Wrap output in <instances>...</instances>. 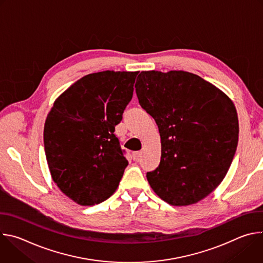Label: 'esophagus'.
<instances>
[{"label": "esophagus", "instance_id": "esophagus-1", "mask_svg": "<svg viewBox=\"0 0 263 263\" xmlns=\"http://www.w3.org/2000/svg\"><path fill=\"white\" fill-rule=\"evenodd\" d=\"M132 156H133L134 160H138L141 157V152H133Z\"/></svg>", "mask_w": 263, "mask_h": 263}]
</instances>
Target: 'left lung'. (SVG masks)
I'll list each match as a JSON object with an SVG mask.
<instances>
[{
    "label": "left lung",
    "mask_w": 263,
    "mask_h": 263,
    "mask_svg": "<svg viewBox=\"0 0 263 263\" xmlns=\"http://www.w3.org/2000/svg\"><path fill=\"white\" fill-rule=\"evenodd\" d=\"M140 106L159 129V166L146 173L155 194L173 206L196 204L226 177L238 142L232 100L198 74L141 71L135 83Z\"/></svg>",
    "instance_id": "1"
}]
</instances>
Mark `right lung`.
Listing matches in <instances>:
<instances>
[{
    "label": "right lung",
    "mask_w": 263,
    "mask_h": 263,
    "mask_svg": "<svg viewBox=\"0 0 263 263\" xmlns=\"http://www.w3.org/2000/svg\"><path fill=\"white\" fill-rule=\"evenodd\" d=\"M137 73L86 74L55 100L47 117L44 142L52 179L81 206L114 195L128 165L115 130L132 99Z\"/></svg>",
    "instance_id": "add662e5"
}]
</instances>
